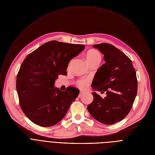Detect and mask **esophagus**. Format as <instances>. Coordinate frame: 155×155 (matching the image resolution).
<instances>
[{
	"instance_id": "esophagus-1",
	"label": "esophagus",
	"mask_w": 155,
	"mask_h": 155,
	"mask_svg": "<svg viewBox=\"0 0 155 155\" xmlns=\"http://www.w3.org/2000/svg\"><path fill=\"white\" fill-rule=\"evenodd\" d=\"M84 94V92L81 91V92H80V93H79V97H82V95H83V94Z\"/></svg>"
}]
</instances>
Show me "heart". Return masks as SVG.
I'll return each mask as SVG.
<instances>
[{"label": "heart", "instance_id": "obj_1", "mask_svg": "<svg viewBox=\"0 0 155 155\" xmlns=\"http://www.w3.org/2000/svg\"><path fill=\"white\" fill-rule=\"evenodd\" d=\"M85 57L87 62L90 64L93 63L99 64L101 61V55L98 51L91 49L88 50L85 54ZM88 81L87 79H80L78 81V85L81 88L87 87Z\"/></svg>", "mask_w": 155, "mask_h": 155}]
</instances>
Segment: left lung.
Segmentation results:
<instances>
[{
    "mask_svg": "<svg viewBox=\"0 0 155 155\" xmlns=\"http://www.w3.org/2000/svg\"><path fill=\"white\" fill-rule=\"evenodd\" d=\"M104 55L105 64L95 74L91 86L94 90L104 93L102 98L93 92V100L87 109L100 122L111 125L123 120L132 107L137 91L136 72L130 58L110 44L94 45Z\"/></svg>",
    "mask_w": 155,
    "mask_h": 155,
    "instance_id": "1",
    "label": "left lung"
}]
</instances>
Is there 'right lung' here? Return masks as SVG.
<instances>
[{"instance_id":"1","label":"right lung","mask_w":155,"mask_h":155,"mask_svg":"<svg viewBox=\"0 0 155 155\" xmlns=\"http://www.w3.org/2000/svg\"><path fill=\"white\" fill-rule=\"evenodd\" d=\"M81 44L52 40L26 56L16 79L19 105L26 116L41 127L54 126L67 114L79 90L65 91L54 87L60 74L66 75L70 61L84 49Z\"/></svg>"}]
</instances>
